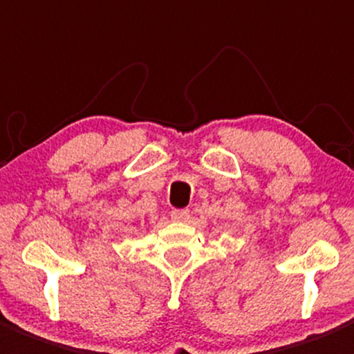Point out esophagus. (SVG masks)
Masks as SVG:
<instances>
[{
	"label": "esophagus",
	"mask_w": 354,
	"mask_h": 354,
	"mask_svg": "<svg viewBox=\"0 0 354 354\" xmlns=\"http://www.w3.org/2000/svg\"><path fill=\"white\" fill-rule=\"evenodd\" d=\"M188 216H190V210L188 209H173L171 210V219H174V221H181V223H183V221L188 219Z\"/></svg>",
	"instance_id": "34e87169"
}]
</instances>
